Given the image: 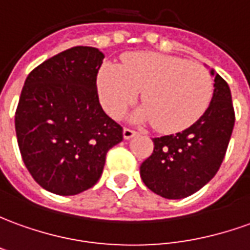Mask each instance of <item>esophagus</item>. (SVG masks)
Listing matches in <instances>:
<instances>
[{"mask_svg":"<svg viewBox=\"0 0 250 250\" xmlns=\"http://www.w3.org/2000/svg\"><path fill=\"white\" fill-rule=\"evenodd\" d=\"M122 135H124V139H132V137H135L137 135V132L133 130V129L130 128H124V132H122Z\"/></svg>","mask_w":250,"mask_h":250,"instance_id":"esophagus-1","label":"esophagus"}]
</instances>
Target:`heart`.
Listing matches in <instances>:
<instances>
[{
  "label": "heart",
  "mask_w": 250,
  "mask_h": 250,
  "mask_svg": "<svg viewBox=\"0 0 250 250\" xmlns=\"http://www.w3.org/2000/svg\"><path fill=\"white\" fill-rule=\"evenodd\" d=\"M98 85L101 102L111 117H120L142 91L144 106L135 120L154 122L161 132H180L193 125L207 110L214 89L203 65L152 51L129 54L120 66L104 63Z\"/></svg>",
  "instance_id": "1"
}]
</instances>
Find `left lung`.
<instances>
[{"label": "left lung", "mask_w": 250, "mask_h": 250, "mask_svg": "<svg viewBox=\"0 0 250 250\" xmlns=\"http://www.w3.org/2000/svg\"><path fill=\"white\" fill-rule=\"evenodd\" d=\"M214 95L193 125L175 135L154 137V151L140 166L146 187L165 199H184L218 173L231 137L235 114L231 92L215 70Z\"/></svg>", "instance_id": "obj_1"}]
</instances>
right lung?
Wrapping results in <instances>:
<instances>
[{
  "label": "right lung",
  "instance_id": "right-lung-1",
  "mask_svg": "<svg viewBox=\"0 0 250 250\" xmlns=\"http://www.w3.org/2000/svg\"><path fill=\"white\" fill-rule=\"evenodd\" d=\"M102 51L76 46L46 60L25 79L15 115L17 144L32 178L61 196L82 193L101 178L122 126L99 103Z\"/></svg>",
  "mask_w": 250,
  "mask_h": 250
}]
</instances>
